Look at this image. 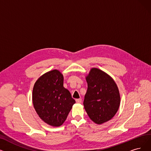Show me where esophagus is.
<instances>
[{
    "mask_svg": "<svg viewBox=\"0 0 151 151\" xmlns=\"http://www.w3.org/2000/svg\"><path fill=\"white\" fill-rule=\"evenodd\" d=\"M76 101L78 104H81L82 103V99H77L76 100Z\"/></svg>",
    "mask_w": 151,
    "mask_h": 151,
    "instance_id": "obj_1",
    "label": "esophagus"
}]
</instances>
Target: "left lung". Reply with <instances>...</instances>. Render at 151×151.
I'll use <instances>...</instances> for the list:
<instances>
[{"label":"left lung","instance_id":"obj_1","mask_svg":"<svg viewBox=\"0 0 151 151\" xmlns=\"http://www.w3.org/2000/svg\"><path fill=\"white\" fill-rule=\"evenodd\" d=\"M88 88L83 105L89 118L96 124L111 119L116 113L120 96L116 84L110 76L92 68L86 77Z\"/></svg>","mask_w":151,"mask_h":151}]
</instances>
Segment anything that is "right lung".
Masks as SVG:
<instances>
[{"label":"right lung","instance_id":"right-lung-1","mask_svg":"<svg viewBox=\"0 0 151 151\" xmlns=\"http://www.w3.org/2000/svg\"><path fill=\"white\" fill-rule=\"evenodd\" d=\"M63 74L52 70L40 77L33 90V104L40 117L52 126L63 124L76 101L63 87Z\"/></svg>","mask_w":151,"mask_h":151}]
</instances>
